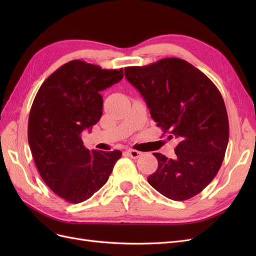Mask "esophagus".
<instances>
[{"label":"esophagus","mask_w":256,"mask_h":256,"mask_svg":"<svg viewBox=\"0 0 256 256\" xmlns=\"http://www.w3.org/2000/svg\"><path fill=\"white\" fill-rule=\"evenodd\" d=\"M127 154H129V156L132 158V159H138V157L141 156L142 152H138V150H127Z\"/></svg>","instance_id":"obj_1"}]
</instances>
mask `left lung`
Instances as JSON below:
<instances>
[{
    "mask_svg": "<svg viewBox=\"0 0 256 256\" xmlns=\"http://www.w3.org/2000/svg\"><path fill=\"white\" fill-rule=\"evenodd\" d=\"M125 76L141 92L168 140H178L174 159L154 152L158 168L147 182L174 200L198 194L218 173L228 143V118L219 90L198 68L177 58L126 67Z\"/></svg>",
    "mask_w": 256,
    "mask_h": 256,
    "instance_id": "obj_1",
    "label": "left lung"
}]
</instances>
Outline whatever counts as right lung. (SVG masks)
Wrapping results in <instances>:
<instances>
[{
  "label": "right lung",
  "mask_w": 256,
  "mask_h": 256,
  "mask_svg": "<svg viewBox=\"0 0 256 256\" xmlns=\"http://www.w3.org/2000/svg\"><path fill=\"white\" fill-rule=\"evenodd\" d=\"M122 76V68L102 69L74 60L56 69L37 92L28 116V145L44 182L66 202L90 198L122 157L120 150L85 148L81 132L102 118L100 92Z\"/></svg>",
  "instance_id": "right-lung-1"
}]
</instances>
